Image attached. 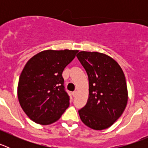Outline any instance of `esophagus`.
<instances>
[{"label": "esophagus", "instance_id": "34e87169", "mask_svg": "<svg viewBox=\"0 0 148 148\" xmlns=\"http://www.w3.org/2000/svg\"><path fill=\"white\" fill-rule=\"evenodd\" d=\"M73 97H75L77 95V91L75 90V91H74V92H73Z\"/></svg>", "mask_w": 148, "mask_h": 148}]
</instances>
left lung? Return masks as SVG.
<instances>
[{
  "mask_svg": "<svg viewBox=\"0 0 148 148\" xmlns=\"http://www.w3.org/2000/svg\"><path fill=\"white\" fill-rule=\"evenodd\" d=\"M76 56L89 79L88 100L78 110L81 120L93 130L107 129L118 120L127 106L125 74L118 63L104 53L81 51Z\"/></svg>",
  "mask_w": 148,
  "mask_h": 148,
  "instance_id": "1",
  "label": "left lung"
}]
</instances>
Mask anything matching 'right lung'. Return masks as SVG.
Masks as SVG:
<instances>
[{
	"mask_svg": "<svg viewBox=\"0 0 148 148\" xmlns=\"http://www.w3.org/2000/svg\"><path fill=\"white\" fill-rule=\"evenodd\" d=\"M78 50H44L30 58L23 67L18 85L20 105L37 124L58 121L70 105L62 73Z\"/></svg>",
	"mask_w": 148,
	"mask_h": 148,
	"instance_id": "right-lung-1",
	"label": "right lung"
}]
</instances>
